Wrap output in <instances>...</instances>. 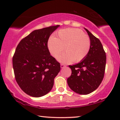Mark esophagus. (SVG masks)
Here are the masks:
<instances>
[{"mask_svg":"<svg viewBox=\"0 0 120 120\" xmlns=\"http://www.w3.org/2000/svg\"><path fill=\"white\" fill-rule=\"evenodd\" d=\"M60 67H61V68H64V67H66V65H64V64H61L60 65Z\"/></svg>","mask_w":120,"mask_h":120,"instance_id":"obj_1","label":"esophagus"}]
</instances>
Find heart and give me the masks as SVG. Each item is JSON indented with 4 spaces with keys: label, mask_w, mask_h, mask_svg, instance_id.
Returning <instances> with one entry per match:
<instances>
[{
    "label": "heart",
    "mask_w": 120,
    "mask_h": 120,
    "mask_svg": "<svg viewBox=\"0 0 120 120\" xmlns=\"http://www.w3.org/2000/svg\"><path fill=\"white\" fill-rule=\"evenodd\" d=\"M48 48L51 55L57 58L64 49L65 53L58 58L62 64L80 62L86 57L90 48V41L88 35L76 28H65L57 33L56 38L51 36L48 41Z\"/></svg>",
    "instance_id": "b5f03b06"
}]
</instances>
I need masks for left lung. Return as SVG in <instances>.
Instances as JSON below:
<instances>
[{"label": "left lung", "mask_w": 120, "mask_h": 120, "mask_svg": "<svg viewBox=\"0 0 120 120\" xmlns=\"http://www.w3.org/2000/svg\"><path fill=\"white\" fill-rule=\"evenodd\" d=\"M90 41L88 54L82 61L69 66L71 75L67 79L69 87L75 93L87 95L98 88L104 78L106 53L98 38L85 28Z\"/></svg>", "instance_id": "obj_1"}]
</instances>
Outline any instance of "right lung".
Wrapping results in <instances>:
<instances>
[{
  "label": "right lung",
  "mask_w": 120,
  "mask_h": 120,
  "mask_svg": "<svg viewBox=\"0 0 120 120\" xmlns=\"http://www.w3.org/2000/svg\"><path fill=\"white\" fill-rule=\"evenodd\" d=\"M60 25L34 30L22 39L16 49L13 66L16 82L30 96L39 97L50 92L60 65L50 55L48 41Z\"/></svg>",
  "instance_id": "add662e5"
}]
</instances>
